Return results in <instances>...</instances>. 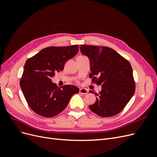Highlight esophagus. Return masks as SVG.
Wrapping results in <instances>:
<instances>
[{
    "mask_svg": "<svg viewBox=\"0 0 157 157\" xmlns=\"http://www.w3.org/2000/svg\"><path fill=\"white\" fill-rule=\"evenodd\" d=\"M79 93L82 94H86L88 93V90H87V89H86V88H80Z\"/></svg>",
    "mask_w": 157,
    "mask_h": 157,
    "instance_id": "34e87169",
    "label": "esophagus"
}]
</instances>
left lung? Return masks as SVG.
I'll list each match as a JSON object with an SVG mask.
<instances>
[{
    "mask_svg": "<svg viewBox=\"0 0 157 157\" xmlns=\"http://www.w3.org/2000/svg\"><path fill=\"white\" fill-rule=\"evenodd\" d=\"M81 53L90 61V77L101 86L99 94L92 90L96 101L90 110L102 117L117 115L125 107L135 92V82L129 61L113 49L105 46L82 44Z\"/></svg>",
    "mask_w": 157,
    "mask_h": 157,
    "instance_id": "8db88e82",
    "label": "left lung"
}]
</instances>
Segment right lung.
<instances>
[{
    "mask_svg": "<svg viewBox=\"0 0 157 157\" xmlns=\"http://www.w3.org/2000/svg\"><path fill=\"white\" fill-rule=\"evenodd\" d=\"M78 52V45L51 46L26 61L20 87L28 105L38 115L48 118L58 115L67 106L73 95L79 92L73 85L59 88L51 79L55 73L63 70L67 61Z\"/></svg>",
    "mask_w": 157,
    "mask_h": 157,
    "instance_id": "add662e5",
    "label": "right lung"
}]
</instances>
